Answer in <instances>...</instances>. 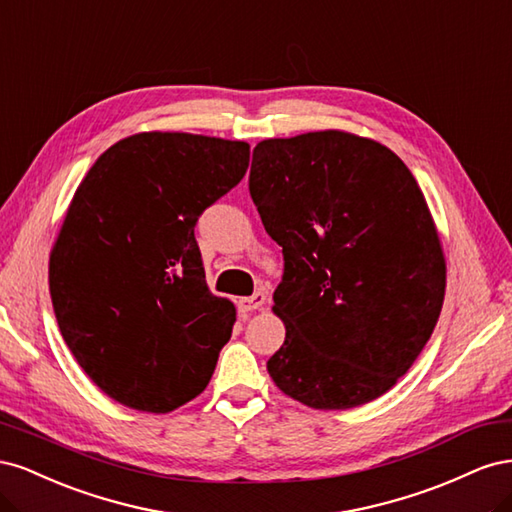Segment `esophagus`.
Instances as JSON below:
<instances>
[{
	"mask_svg": "<svg viewBox=\"0 0 512 512\" xmlns=\"http://www.w3.org/2000/svg\"><path fill=\"white\" fill-rule=\"evenodd\" d=\"M267 303V294L265 292H254L252 297H241L237 301L239 312H254V309H260Z\"/></svg>",
	"mask_w": 512,
	"mask_h": 512,
	"instance_id": "esophagus-1",
	"label": "esophagus"
}]
</instances>
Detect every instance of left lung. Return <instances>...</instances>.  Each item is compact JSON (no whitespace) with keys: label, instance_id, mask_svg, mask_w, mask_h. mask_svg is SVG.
I'll use <instances>...</instances> for the list:
<instances>
[{"label":"left lung","instance_id":"1","mask_svg":"<svg viewBox=\"0 0 512 512\" xmlns=\"http://www.w3.org/2000/svg\"><path fill=\"white\" fill-rule=\"evenodd\" d=\"M250 196L284 254L273 382L316 410L384 395L429 342L446 288L436 224L408 166L339 130L269 138L254 147Z\"/></svg>","mask_w":512,"mask_h":512}]
</instances>
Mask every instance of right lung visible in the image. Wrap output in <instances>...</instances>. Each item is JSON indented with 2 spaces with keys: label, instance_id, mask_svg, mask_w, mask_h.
Wrapping results in <instances>:
<instances>
[{
  "label": "right lung",
  "instance_id": "right-lung-1",
  "mask_svg": "<svg viewBox=\"0 0 512 512\" xmlns=\"http://www.w3.org/2000/svg\"><path fill=\"white\" fill-rule=\"evenodd\" d=\"M247 164L243 141L143 132L108 147L76 190L51 252L53 309L119 404L164 414L209 384L235 305L209 292L194 226Z\"/></svg>",
  "mask_w": 512,
  "mask_h": 512
}]
</instances>
